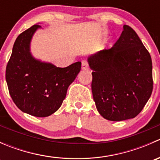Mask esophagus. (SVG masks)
<instances>
[{
  "label": "esophagus",
  "mask_w": 160,
  "mask_h": 160,
  "mask_svg": "<svg viewBox=\"0 0 160 160\" xmlns=\"http://www.w3.org/2000/svg\"><path fill=\"white\" fill-rule=\"evenodd\" d=\"M82 69L83 70H88L89 69V65H88V62L87 60L82 61Z\"/></svg>",
  "instance_id": "esophagus-1"
}]
</instances>
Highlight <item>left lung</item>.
<instances>
[{
    "label": "left lung",
    "instance_id": "1",
    "mask_svg": "<svg viewBox=\"0 0 160 160\" xmlns=\"http://www.w3.org/2000/svg\"><path fill=\"white\" fill-rule=\"evenodd\" d=\"M114 46L88 58L91 89L98 112L119 122L136 117L153 88L149 52L130 26L125 25Z\"/></svg>",
    "mask_w": 160,
    "mask_h": 160
}]
</instances>
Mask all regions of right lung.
<instances>
[{
    "mask_svg": "<svg viewBox=\"0 0 160 160\" xmlns=\"http://www.w3.org/2000/svg\"><path fill=\"white\" fill-rule=\"evenodd\" d=\"M39 28V25H34L16 38L5 77L9 93L21 111L35 117H47L62 105L81 62L60 68L35 59L30 52V42Z\"/></svg>",
    "mask_w": 160,
    "mask_h": 160,
    "instance_id": "right-lung-1",
    "label": "right lung"
}]
</instances>
